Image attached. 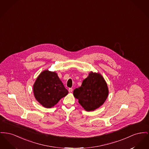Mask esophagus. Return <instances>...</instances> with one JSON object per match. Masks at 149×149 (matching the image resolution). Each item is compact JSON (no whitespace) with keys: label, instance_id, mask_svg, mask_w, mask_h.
I'll list each match as a JSON object with an SVG mask.
<instances>
[{"label":"esophagus","instance_id":"34e87169","mask_svg":"<svg viewBox=\"0 0 149 149\" xmlns=\"http://www.w3.org/2000/svg\"><path fill=\"white\" fill-rule=\"evenodd\" d=\"M72 91H73V89H72V88H70L69 89V92L70 93H71V92H72Z\"/></svg>","mask_w":149,"mask_h":149}]
</instances>
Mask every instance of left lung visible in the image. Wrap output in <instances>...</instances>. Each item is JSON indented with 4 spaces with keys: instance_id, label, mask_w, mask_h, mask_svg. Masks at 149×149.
I'll use <instances>...</instances> for the list:
<instances>
[{
    "instance_id": "obj_1",
    "label": "left lung",
    "mask_w": 149,
    "mask_h": 149,
    "mask_svg": "<svg viewBox=\"0 0 149 149\" xmlns=\"http://www.w3.org/2000/svg\"><path fill=\"white\" fill-rule=\"evenodd\" d=\"M74 96L88 111H93L105 102L109 90L103 77L98 73L90 72L80 87L74 90Z\"/></svg>"
}]
</instances>
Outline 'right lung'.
I'll list each match as a JSON object with an SVG mask.
<instances>
[{
	"instance_id": "obj_1",
	"label": "right lung",
	"mask_w": 149,
	"mask_h": 149,
	"mask_svg": "<svg viewBox=\"0 0 149 149\" xmlns=\"http://www.w3.org/2000/svg\"><path fill=\"white\" fill-rule=\"evenodd\" d=\"M36 100L43 106L51 108L68 94V91L55 72L45 70L37 78L33 87Z\"/></svg>"
}]
</instances>
